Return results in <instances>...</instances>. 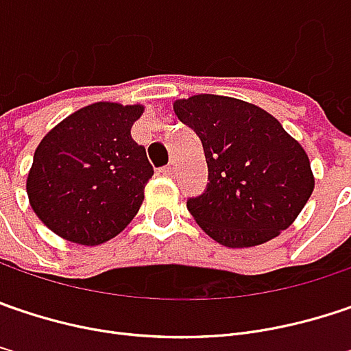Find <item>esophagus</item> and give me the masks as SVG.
I'll use <instances>...</instances> for the list:
<instances>
[{"mask_svg": "<svg viewBox=\"0 0 351 351\" xmlns=\"http://www.w3.org/2000/svg\"><path fill=\"white\" fill-rule=\"evenodd\" d=\"M160 173H162L165 176H173L175 175V165H169V167L160 169Z\"/></svg>", "mask_w": 351, "mask_h": 351, "instance_id": "1", "label": "esophagus"}]
</instances>
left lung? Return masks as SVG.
<instances>
[{
    "instance_id": "obj_1",
    "label": "left lung",
    "mask_w": 351,
    "mask_h": 351,
    "mask_svg": "<svg viewBox=\"0 0 351 351\" xmlns=\"http://www.w3.org/2000/svg\"><path fill=\"white\" fill-rule=\"evenodd\" d=\"M175 113L202 141L210 182L186 206L208 237L228 248H250L298 218L314 191V173L304 147L276 117L222 95L178 99Z\"/></svg>"
}]
</instances>
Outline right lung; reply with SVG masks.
<instances>
[{
	"mask_svg": "<svg viewBox=\"0 0 351 351\" xmlns=\"http://www.w3.org/2000/svg\"><path fill=\"white\" fill-rule=\"evenodd\" d=\"M143 111V105L99 101L41 138L25 189L33 213L57 237L99 246L138 213L155 173L131 136Z\"/></svg>",
	"mask_w": 351,
	"mask_h": 351,
	"instance_id": "right-lung-1",
	"label": "right lung"
}]
</instances>
